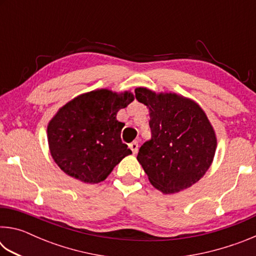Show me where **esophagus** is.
<instances>
[{"instance_id":"obj_1","label":"esophagus","mask_w":256,"mask_h":256,"mask_svg":"<svg viewBox=\"0 0 256 256\" xmlns=\"http://www.w3.org/2000/svg\"><path fill=\"white\" fill-rule=\"evenodd\" d=\"M128 146H130V149L132 150V152H133V154H136V152H138V142H136V141H133L132 144H128Z\"/></svg>"}]
</instances>
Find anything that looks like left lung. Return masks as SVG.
Returning a JSON list of instances; mask_svg holds the SVG:
<instances>
[{"label": "left lung", "instance_id": "1", "mask_svg": "<svg viewBox=\"0 0 256 256\" xmlns=\"http://www.w3.org/2000/svg\"><path fill=\"white\" fill-rule=\"evenodd\" d=\"M136 98L149 108L151 138L136 159L150 183L164 194L190 188L209 170L216 154V132L204 110L180 94L142 86L136 89Z\"/></svg>", "mask_w": 256, "mask_h": 256}]
</instances>
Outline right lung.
<instances>
[{
    "label": "right lung",
    "instance_id": "1",
    "mask_svg": "<svg viewBox=\"0 0 256 256\" xmlns=\"http://www.w3.org/2000/svg\"><path fill=\"white\" fill-rule=\"evenodd\" d=\"M134 100L131 92L98 89L82 94L60 107L47 126L52 157L66 175L84 183L107 178L132 151L120 140V108Z\"/></svg>",
    "mask_w": 256,
    "mask_h": 256
}]
</instances>
